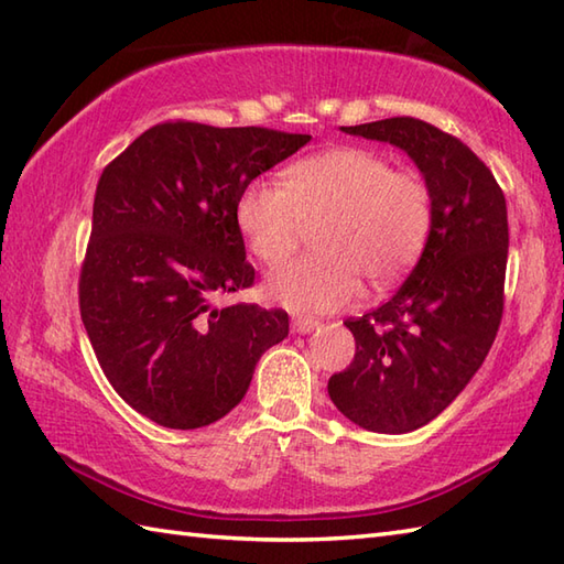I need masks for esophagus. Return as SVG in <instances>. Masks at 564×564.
<instances>
[{"mask_svg":"<svg viewBox=\"0 0 564 564\" xmlns=\"http://www.w3.org/2000/svg\"><path fill=\"white\" fill-rule=\"evenodd\" d=\"M319 329V319H313V317H295L293 319V332L297 334H310Z\"/></svg>","mask_w":564,"mask_h":564,"instance_id":"34e87169","label":"esophagus"}]
</instances>
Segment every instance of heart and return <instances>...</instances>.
<instances>
[{
	"label": "heart",
	"instance_id": "b5f03b06",
	"mask_svg": "<svg viewBox=\"0 0 564 564\" xmlns=\"http://www.w3.org/2000/svg\"><path fill=\"white\" fill-rule=\"evenodd\" d=\"M315 257L275 269L267 295L293 313H334L364 279L392 283L422 251L431 230L429 186L364 148H334L293 164L283 184L251 182L237 200V225L259 261L281 263L307 227Z\"/></svg>",
	"mask_w": 564,
	"mask_h": 564
}]
</instances>
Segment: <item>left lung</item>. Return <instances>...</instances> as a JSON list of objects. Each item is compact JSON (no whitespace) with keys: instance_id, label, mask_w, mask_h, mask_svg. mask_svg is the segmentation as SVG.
I'll return each mask as SVG.
<instances>
[{"instance_id":"8db88e82","label":"left lung","mask_w":564,"mask_h":564,"mask_svg":"<svg viewBox=\"0 0 564 564\" xmlns=\"http://www.w3.org/2000/svg\"><path fill=\"white\" fill-rule=\"evenodd\" d=\"M341 133L406 152L431 194L422 257L388 303L344 322L356 356L327 386L354 424L406 434L446 410L492 349L505 310L507 200L470 148L419 118H386Z\"/></svg>"}]
</instances>
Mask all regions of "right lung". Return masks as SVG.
I'll list each match as a JSON object with an SVG mask.
<instances>
[{"label": "right lung", "instance_id": "1", "mask_svg": "<svg viewBox=\"0 0 564 564\" xmlns=\"http://www.w3.org/2000/svg\"><path fill=\"white\" fill-rule=\"evenodd\" d=\"M310 135L160 123L106 166L79 275L84 329L113 390L166 429L218 422L289 315L215 297L254 283L237 200Z\"/></svg>", "mask_w": 564, "mask_h": 564}]
</instances>
